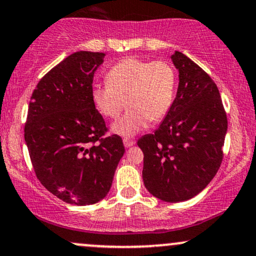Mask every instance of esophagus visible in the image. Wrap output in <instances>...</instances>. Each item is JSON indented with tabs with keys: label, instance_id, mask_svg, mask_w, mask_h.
Segmentation results:
<instances>
[{
	"label": "esophagus",
	"instance_id": "esophagus-1",
	"mask_svg": "<svg viewBox=\"0 0 256 256\" xmlns=\"http://www.w3.org/2000/svg\"><path fill=\"white\" fill-rule=\"evenodd\" d=\"M134 144V142L132 140H128V138H125V140H124L125 148H130V146H132Z\"/></svg>",
	"mask_w": 256,
	"mask_h": 256
}]
</instances>
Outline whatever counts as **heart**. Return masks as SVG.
Here are the masks:
<instances>
[{
  "instance_id": "obj_1",
  "label": "heart",
  "mask_w": 256,
  "mask_h": 256,
  "mask_svg": "<svg viewBox=\"0 0 256 256\" xmlns=\"http://www.w3.org/2000/svg\"><path fill=\"white\" fill-rule=\"evenodd\" d=\"M107 84H95L91 100L107 119L119 118L112 126L114 134L132 137L148 126L149 122L162 120L174 101L177 74L170 62L126 58L114 64L106 76Z\"/></svg>"
}]
</instances>
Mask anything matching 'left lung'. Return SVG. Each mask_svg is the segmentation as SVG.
<instances>
[{
    "instance_id": "8db88e82",
    "label": "left lung",
    "mask_w": 256,
    "mask_h": 256,
    "mask_svg": "<svg viewBox=\"0 0 256 256\" xmlns=\"http://www.w3.org/2000/svg\"><path fill=\"white\" fill-rule=\"evenodd\" d=\"M171 60L179 73L177 95L158 130L137 144L146 190L173 204L192 198L216 174L228 119L212 78L183 52H174Z\"/></svg>"
}]
</instances>
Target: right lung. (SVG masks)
I'll list each match as a JSON object with an SVG mask.
<instances>
[{
	"label": "right lung",
	"instance_id": "obj_1",
	"mask_svg": "<svg viewBox=\"0 0 256 256\" xmlns=\"http://www.w3.org/2000/svg\"><path fill=\"white\" fill-rule=\"evenodd\" d=\"M104 52H77L46 73L28 104L25 142L37 178L67 204H94L110 192L125 152L91 100Z\"/></svg>",
	"mask_w": 256,
	"mask_h": 256
}]
</instances>
